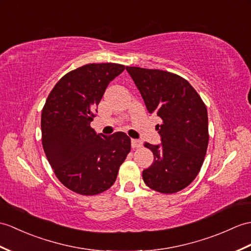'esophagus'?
I'll list each match as a JSON object with an SVG mask.
<instances>
[{"label": "esophagus", "instance_id": "1", "mask_svg": "<svg viewBox=\"0 0 251 251\" xmlns=\"http://www.w3.org/2000/svg\"><path fill=\"white\" fill-rule=\"evenodd\" d=\"M142 145V142L138 139H131V148L132 149H138Z\"/></svg>", "mask_w": 251, "mask_h": 251}]
</instances>
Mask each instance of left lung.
Instances as JSON below:
<instances>
[{
  "label": "left lung",
  "mask_w": 251,
  "mask_h": 251,
  "mask_svg": "<svg viewBox=\"0 0 251 251\" xmlns=\"http://www.w3.org/2000/svg\"><path fill=\"white\" fill-rule=\"evenodd\" d=\"M150 113L162 120L157 125L161 144L144 143L154 154L142 172L144 183L161 194H174L196 178L208 144L204 102L187 80L179 75L141 67H126Z\"/></svg>",
  "instance_id": "left-lung-1"
}]
</instances>
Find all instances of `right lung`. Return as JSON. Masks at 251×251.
Segmentation results:
<instances>
[{"mask_svg":"<svg viewBox=\"0 0 251 251\" xmlns=\"http://www.w3.org/2000/svg\"><path fill=\"white\" fill-rule=\"evenodd\" d=\"M125 69L115 63L87 64L60 79L42 112V141L56 177L83 196L114 184L130 152V138L119 131L103 136L90 126L108 84Z\"/></svg>","mask_w":251,"mask_h":251,"instance_id":"obj_1","label":"right lung"}]
</instances>
